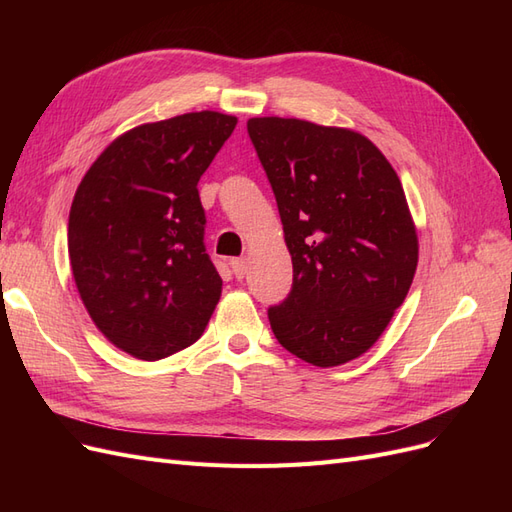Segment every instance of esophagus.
<instances>
[{
  "label": "esophagus",
  "instance_id": "34e87169",
  "mask_svg": "<svg viewBox=\"0 0 512 512\" xmlns=\"http://www.w3.org/2000/svg\"><path fill=\"white\" fill-rule=\"evenodd\" d=\"M230 267H232V273H235L237 280H243L247 273V258H235L230 262Z\"/></svg>",
  "mask_w": 512,
  "mask_h": 512
}]
</instances>
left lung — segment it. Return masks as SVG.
<instances>
[{
    "mask_svg": "<svg viewBox=\"0 0 512 512\" xmlns=\"http://www.w3.org/2000/svg\"><path fill=\"white\" fill-rule=\"evenodd\" d=\"M292 258L288 299L269 309L288 352L316 367L365 354L404 303L418 237L401 181L367 136L305 119L252 117Z\"/></svg>",
    "mask_w": 512,
    "mask_h": 512,
    "instance_id": "obj_1",
    "label": "left lung"
}]
</instances>
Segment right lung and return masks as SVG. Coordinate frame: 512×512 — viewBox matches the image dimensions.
Segmentation results:
<instances>
[{"mask_svg":"<svg viewBox=\"0 0 512 512\" xmlns=\"http://www.w3.org/2000/svg\"><path fill=\"white\" fill-rule=\"evenodd\" d=\"M237 126L200 111L117 136L76 188L68 254L87 314L115 348L160 361L203 335L222 297L198 179Z\"/></svg>","mask_w":512,"mask_h":512,"instance_id":"right-lung-1","label":"right lung"}]
</instances>
